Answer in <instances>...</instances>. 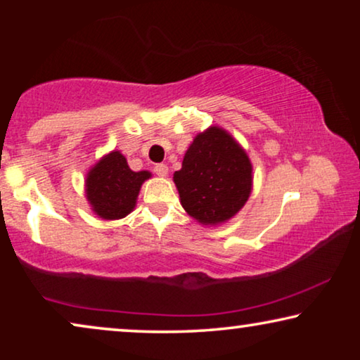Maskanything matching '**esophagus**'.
Segmentation results:
<instances>
[{"mask_svg": "<svg viewBox=\"0 0 360 360\" xmlns=\"http://www.w3.org/2000/svg\"><path fill=\"white\" fill-rule=\"evenodd\" d=\"M154 172L159 176H167V175H169V167H167L165 164H157L154 167Z\"/></svg>", "mask_w": 360, "mask_h": 360, "instance_id": "1", "label": "esophagus"}]
</instances>
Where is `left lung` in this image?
I'll return each instance as SVG.
<instances>
[{
    "label": "left lung",
    "mask_w": 360,
    "mask_h": 360,
    "mask_svg": "<svg viewBox=\"0 0 360 360\" xmlns=\"http://www.w3.org/2000/svg\"><path fill=\"white\" fill-rule=\"evenodd\" d=\"M252 162L244 147L219 126L195 136L174 174L180 203L196 223H228L252 193Z\"/></svg>",
    "instance_id": "left-lung-1"
}]
</instances>
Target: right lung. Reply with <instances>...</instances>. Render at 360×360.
Instances as JSON below:
<instances>
[{"instance_id": "right-lung-1", "label": "right lung", "mask_w": 360, "mask_h": 360, "mask_svg": "<svg viewBox=\"0 0 360 360\" xmlns=\"http://www.w3.org/2000/svg\"><path fill=\"white\" fill-rule=\"evenodd\" d=\"M149 170L134 172L120 150H111L88 170L85 196L98 218L121 219L136 208L141 186L149 180Z\"/></svg>"}]
</instances>
